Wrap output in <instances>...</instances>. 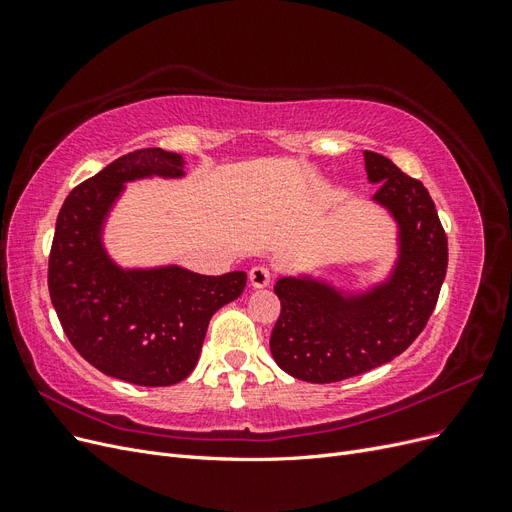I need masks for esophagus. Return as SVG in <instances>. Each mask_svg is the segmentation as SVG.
<instances>
[{"mask_svg":"<svg viewBox=\"0 0 512 512\" xmlns=\"http://www.w3.org/2000/svg\"><path fill=\"white\" fill-rule=\"evenodd\" d=\"M271 282V271L265 265H256L250 269V284L254 288H265Z\"/></svg>","mask_w":512,"mask_h":512,"instance_id":"esophagus-1","label":"esophagus"}]
</instances>
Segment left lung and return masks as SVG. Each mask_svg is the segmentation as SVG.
<instances>
[{
  "instance_id": "1",
  "label": "left lung",
  "mask_w": 512,
  "mask_h": 512,
  "mask_svg": "<svg viewBox=\"0 0 512 512\" xmlns=\"http://www.w3.org/2000/svg\"><path fill=\"white\" fill-rule=\"evenodd\" d=\"M363 156L367 179L380 183L374 200L397 222L399 256L389 280L361 294L314 277L277 280L271 354L305 382H339L393 361L425 329L446 275L448 243L425 185L380 153Z\"/></svg>"
}]
</instances>
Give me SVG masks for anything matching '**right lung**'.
Masks as SVG:
<instances>
[{
	"instance_id": "obj_1",
	"label": "right lung",
	"mask_w": 512,
	"mask_h": 512,
	"mask_svg": "<svg viewBox=\"0 0 512 512\" xmlns=\"http://www.w3.org/2000/svg\"><path fill=\"white\" fill-rule=\"evenodd\" d=\"M183 158L158 147L136 149L68 194L55 224L49 292L87 363L138 386H170L198 363L211 316L245 288L247 275H200L177 265L121 269L102 245L108 211L123 183L183 177Z\"/></svg>"
}]
</instances>
